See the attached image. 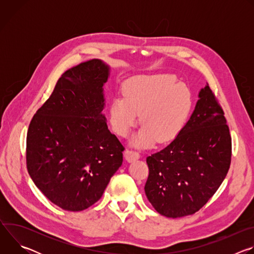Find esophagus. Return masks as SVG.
Listing matches in <instances>:
<instances>
[{"instance_id": "esophagus-1", "label": "esophagus", "mask_w": 254, "mask_h": 254, "mask_svg": "<svg viewBox=\"0 0 254 254\" xmlns=\"http://www.w3.org/2000/svg\"><path fill=\"white\" fill-rule=\"evenodd\" d=\"M125 157L126 159L128 161V162H132V161H135L137 159H139V154L135 151H132V150H127L126 153H125Z\"/></svg>"}]
</instances>
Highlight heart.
Wrapping results in <instances>:
<instances>
[{
    "label": "heart",
    "instance_id": "obj_1",
    "mask_svg": "<svg viewBox=\"0 0 254 254\" xmlns=\"http://www.w3.org/2000/svg\"><path fill=\"white\" fill-rule=\"evenodd\" d=\"M123 96H117L108 107L113 130L127 136L136 124L142 126L133 137L138 147H148L157 140L166 143L182 130L193 107L190 88L177 83L170 74L138 75L123 85Z\"/></svg>",
    "mask_w": 254,
    "mask_h": 254
}]
</instances>
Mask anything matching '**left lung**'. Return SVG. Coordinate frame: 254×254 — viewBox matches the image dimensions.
I'll return each mask as SVG.
<instances>
[{
	"mask_svg": "<svg viewBox=\"0 0 254 254\" xmlns=\"http://www.w3.org/2000/svg\"><path fill=\"white\" fill-rule=\"evenodd\" d=\"M231 150L224 112L207 83L182 130L165 149L147 158V198L169 218L196 213L222 184Z\"/></svg>",
	"mask_w": 254,
	"mask_h": 254,
	"instance_id": "1",
	"label": "left lung"
}]
</instances>
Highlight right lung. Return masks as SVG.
<instances>
[{"mask_svg": "<svg viewBox=\"0 0 254 254\" xmlns=\"http://www.w3.org/2000/svg\"><path fill=\"white\" fill-rule=\"evenodd\" d=\"M108 74L110 67L98 59L66 70L28 128L29 175L53 204L67 211L97 202L123 164L125 147L102 115Z\"/></svg>", "mask_w": 254, "mask_h": 254, "instance_id": "1", "label": "right lung"}]
</instances>
